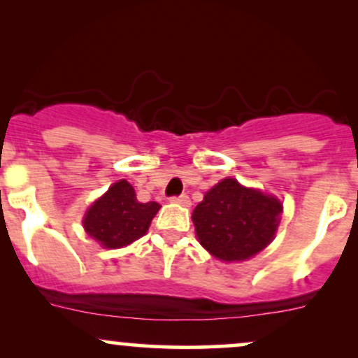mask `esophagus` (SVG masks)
I'll use <instances>...</instances> for the list:
<instances>
[{
	"label": "esophagus",
	"mask_w": 358,
	"mask_h": 358,
	"mask_svg": "<svg viewBox=\"0 0 358 358\" xmlns=\"http://www.w3.org/2000/svg\"><path fill=\"white\" fill-rule=\"evenodd\" d=\"M170 200H171V202H173V203L183 205V207H190V205H192L190 196H188L187 193H183V195H178V196H171Z\"/></svg>",
	"instance_id": "34e87169"
}]
</instances>
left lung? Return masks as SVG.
Instances as JSON below:
<instances>
[{
    "mask_svg": "<svg viewBox=\"0 0 358 358\" xmlns=\"http://www.w3.org/2000/svg\"><path fill=\"white\" fill-rule=\"evenodd\" d=\"M282 205L274 196L225 178L193 210L200 244L222 261H244L273 241Z\"/></svg>",
    "mask_w": 358,
    "mask_h": 358,
    "instance_id": "8db88e82",
    "label": "left lung"
}]
</instances>
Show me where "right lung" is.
Masks as SVG:
<instances>
[{"label": "right lung", "mask_w": 358, "mask_h": 358, "mask_svg": "<svg viewBox=\"0 0 358 358\" xmlns=\"http://www.w3.org/2000/svg\"><path fill=\"white\" fill-rule=\"evenodd\" d=\"M158 210L159 203L138 202L134 188L121 180L89 208L84 229L104 248H124L145 236Z\"/></svg>", "instance_id": "add662e5"}]
</instances>
